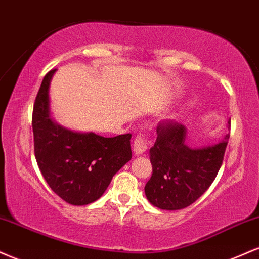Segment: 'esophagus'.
<instances>
[{"label":"esophagus","instance_id":"esophagus-1","mask_svg":"<svg viewBox=\"0 0 259 259\" xmlns=\"http://www.w3.org/2000/svg\"><path fill=\"white\" fill-rule=\"evenodd\" d=\"M148 149V143L145 142V138H143V136H138L136 138L135 144H133V153L136 156L144 154Z\"/></svg>","mask_w":259,"mask_h":259}]
</instances>
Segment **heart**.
<instances>
[{
    "label": "heart",
    "instance_id": "b5f03b06",
    "mask_svg": "<svg viewBox=\"0 0 259 259\" xmlns=\"http://www.w3.org/2000/svg\"><path fill=\"white\" fill-rule=\"evenodd\" d=\"M176 116H175V115H173V116H171V118H175Z\"/></svg>",
    "mask_w": 259,
    "mask_h": 259
}]
</instances>
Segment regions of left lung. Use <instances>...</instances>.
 Wrapping results in <instances>:
<instances>
[{
	"label": "left lung",
	"instance_id": "8db88e82",
	"mask_svg": "<svg viewBox=\"0 0 259 259\" xmlns=\"http://www.w3.org/2000/svg\"><path fill=\"white\" fill-rule=\"evenodd\" d=\"M230 127V120L227 124ZM157 138L149 150L153 175L145 184L151 205L167 211L190 206L208 189L220 171L229 133L220 143L202 148L187 145V127L159 123Z\"/></svg>",
	"mask_w": 259,
	"mask_h": 259
}]
</instances>
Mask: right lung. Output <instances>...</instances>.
<instances>
[{"mask_svg":"<svg viewBox=\"0 0 259 259\" xmlns=\"http://www.w3.org/2000/svg\"><path fill=\"white\" fill-rule=\"evenodd\" d=\"M57 69L42 80L32 114L35 157L51 189L70 205L98 200L112 177L132 157L131 136L112 138L78 132L57 123L51 112L50 87Z\"/></svg>","mask_w":259,"mask_h":259,"instance_id":"add662e5","label":"right lung"}]
</instances>
